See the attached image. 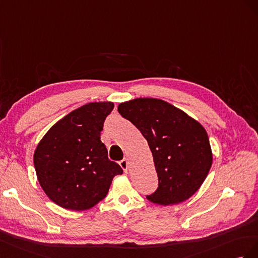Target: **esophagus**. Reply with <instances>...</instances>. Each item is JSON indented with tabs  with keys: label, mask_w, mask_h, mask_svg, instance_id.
Segmentation results:
<instances>
[{
	"label": "esophagus",
	"mask_w": 258,
	"mask_h": 258,
	"mask_svg": "<svg viewBox=\"0 0 258 258\" xmlns=\"http://www.w3.org/2000/svg\"><path fill=\"white\" fill-rule=\"evenodd\" d=\"M120 166L123 168L124 172H127L128 170V162H127V159H123L120 161Z\"/></svg>",
	"instance_id": "esophagus-1"
}]
</instances>
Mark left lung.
I'll return each instance as SVG.
<instances>
[{"mask_svg": "<svg viewBox=\"0 0 258 258\" xmlns=\"http://www.w3.org/2000/svg\"><path fill=\"white\" fill-rule=\"evenodd\" d=\"M117 111L141 131L151 150L159 187L147 199L166 207L192 197L207 178L213 162L203 125L158 98L124 101Z\"/></svg>", "mask_w": 258, "mask_h": 258, "instance_id": "8db88e82", "label": "left lung"}]
</instances>
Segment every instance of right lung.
Returning a JSON list of instances; mask_svg holds the SVG:
<instances>
[{"label": "right lung", "mask_w": 258, "mask_h": 258, "mask_svg": "<svg viewBox=\"0 0 258 258\" xmlns=\"http://www.w3.org/2000/svg\"><path fill=\"white\" fill-rule=\"evenodd\" d=\"M111 101L90 102L56 122L33 154L36 177L51 201L66 210L85 211L104 199L121 166L108 159L100 141Z\"/></svg>", "instance_id": "right-lung-1"}]
</instances>
